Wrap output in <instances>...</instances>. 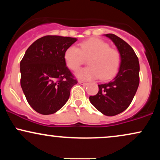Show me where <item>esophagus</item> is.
Returning a JSON list of instances; mask_svg holds the SVG:
<instances>
[{"mask_svg":"<svg viewBox=\"0 0 160 160\" xmlns=\"http://www.w3.org/2000/svg\"><path fill=\"white\" fill-rule=\"evenodd\" d=\"M79 83H80L81 85H83V86H86L88 85V82H83V81H81V80H79Z\"/></svg>","mask_w":160,"mask_h":160,"instance_id":"1","label":"esophagus"}]
</instances>
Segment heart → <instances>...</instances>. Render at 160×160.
Wrapping results in <instances>:
<instances>
[{"label":"heart","instance_id":"heart-1","mask_svg":"<svg viewBox=\"0 0 160 160\" xmlns=\"http://www.w3.org/2000/svg\"><path fill=\"white\" fill-rule=\"evenodd\" d=\"M88 58L89 66L77 73V77L82 80L100 78L102 80H110L118 72L122 61L121 53L118 49L111 48L107 42L99 38H90L82 41L79 49L71 46L64 52V60L67 67L76 71Z\"/></svg>","mask_w":160,"mask_h":160}]
</instances>
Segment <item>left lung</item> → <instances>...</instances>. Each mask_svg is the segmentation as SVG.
Returning a JSON list of instances; mask_svg holds the SVG:
<instances>
[{"instance_id": "left-lung-1", "label": "left lung", "mask_w": 160, "mask_h": 160, "mask_svg": "<svg viewBox=\"0 0 160 160\" xmlns=\"http://www.w3.org/2000/svg\"><path fill=\"white\" fill-rule=\"evenodd\" d=\"M105 36L114 43L122 61L114 79L99 84L98 93L89 96V101L101 113L111 117L122 113L131 104L140 81V66L135 51L126 41L113 34Z\"/></svg>"}]
</instances>
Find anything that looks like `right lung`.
<instances>
[{"label": "right lung", "instance_id": "obj_1", "mask_svg": "<svg viewBox=\"0 0 160 160\" xmlns=\"http://www.w3.org/2000/svg\"><path fill=\"white\" fill-rule=\"evenodd\" d=\"M76 38L47 35L34 41L20 62L21 87L27 102L43 115L56 113L68 100L78 80L68 68L64 52Z\"/></svg>", "mask_w": 160, "mask_h": 160}]
</instances>
